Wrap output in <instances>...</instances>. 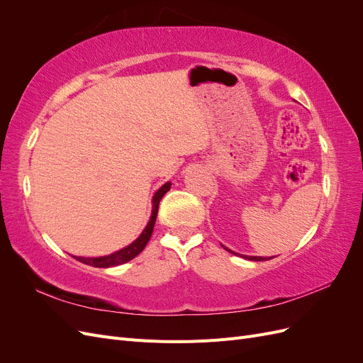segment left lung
Here are the masks:
<instances>
[{"label":"left lung","mask_w":363,"mask_h":363,"mask_svg":"<svg viewBox=\"0 0 363 363\" xmlns=\"http://www.w3.org/2000/svg\"><path fill=\"white\" fill-rule=\"evenodd\" d=\"M225 248V247H224ZM227 250V248H225ZM230 251V250H228ZM230 252H233V251H230ZM235 255V252H233ZM244 257H247V256H244ZM247 259H250V260H256V262H262V260H268L267 257H256V256H250V257H247ZM269 259H272V257H269Z\"/></svg>","instance_id":"left-lung-1"}]
</instances>
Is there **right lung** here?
Instances as JSON below:
<instances>
[{"label":"right lung","mask_w":363,"mask_h":363,"mask_svg":"<svg viewBox=\"0 0 363 363\" xmlns=\"http://www.w3.org/2000/svg\"><path fill=\"white\" fill-rule=\"evenodd\" d=\"M171 188V183H164L162 188L155 194L152 196V211H151V218L150 221L145 227L144 232L142 235L135 240L133 244H130L128 247L119 250L113 255H108V256H103V257H75L79 262L86 263V265H91V267H96V268H111V267H118V265H123V263L135 259L139 252L145 248V245L148 244V240L152 235V228H155V223H156V218H157V211H159V203L162 200V196L167 194Z\"/></svg>","instance_id":"obj_1"}]
</instances>
